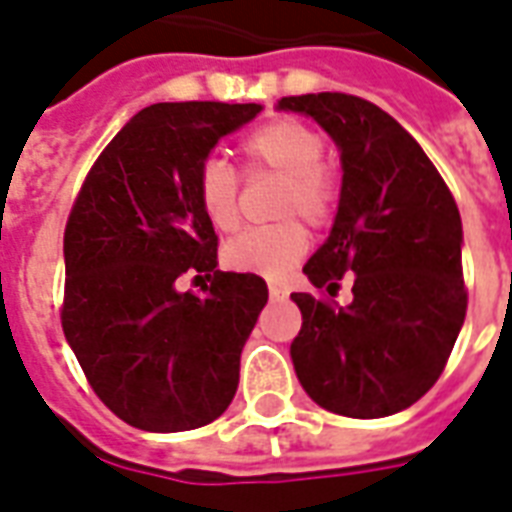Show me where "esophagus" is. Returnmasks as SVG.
<instances>
[{"mask_svg": "<svg viewBox=\"0 0 512 512\" xmlns=\"http://www.w3.org/2000/svg\"><path fill=\"white\" fill-rule=\"evenodd\" d=\"M268 295H271L274 301H285L290 293H287V287H282V285H268Z\"/></svg>", "mask_w": 512, "mask_h": 512, "instance_id": "obj_1", "label": "esophagus"}]
</instances>
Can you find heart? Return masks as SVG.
<instances>
[{
  "mask_svg": "<svg viewBox=\"0 0 512 512\" xmlns=\"http://www.w3.org/2000/svg\"><path fill=\"white\" fill-rule=\"evenodd\" d=\"M323 151V132L293 116H279L246 135L241 143L246 179H279L271 203V217H276V222L249 227L230 238L222 249L227 268L282 279L301 263L309 238L298 219L314 230H323L333 222L342 200L339 170L323 160ZM195 198L208 225L219 233H230L241 217L238 170L219 157H206L195 173Z\"/></svg>",
  "mask_w": 512,
  "mask_h": 512,
  "instance_id": "b5f03b06",
  "label": "heart"
}]
</instances>
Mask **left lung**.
Segmentation results:
<instances>
[{"mask_svg":"<svg viewBox=\"0 0 512 512\" xmlns=\"http://www.w3.org/2000/svg\"><path fill=\"white\" fill-rule=\"evenodd\" d=\"M342 149L336 222L293 293L301 331L290 344L304 391L347 418H385L429 391L467 314L461 217L420 143L374 102L342 92L282 97ZM344 273L353 304L336 305ZM329 295L325 296L324 293Z\"/></svg>","mask_w":512,"mask_h":512,"instance_id":"1","label":"left lung"}]
</instances>
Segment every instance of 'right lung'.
Here are the masks:
<instances>
[{
  "label": "right lung",
  "mask_w": 512,
  "mask_h": 512,
  "mask_svg": "<svg viewBox=\"0 0 512 512\" xmlns=\"http://www.w3.org/2000/svg\"><path fill=\"white\" fill-rule=\"evenodd\" d=\"M260 105L157 102L86 173L64 227L62 328L92 391L143 431H189L233 401L241 350L268 301L257 274L217 271L195 173ZM208 278L206 296L175 290Z\"/></svg>",
  "instance_id": "obj_1"
}]
</instances>
